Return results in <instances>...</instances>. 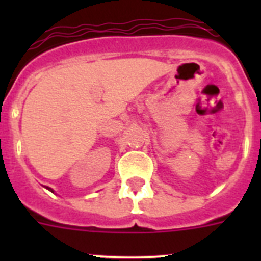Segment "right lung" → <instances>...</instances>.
Here are the masks:
<instances>
[{
    "label": "right lung",
    "mask_w": 261,
    "mask_h": 261,
    "mask_svg": "<svg viewBox=\"0 0 261 261\" xmlns=\"http://www.w3.org/2000/svg\"><path fill=\"white\" fill-rule=\"evenodd\" d=\"M48 190H49V191H50V192H53V191H52V190H50V188H48Z\"/></svg>",
    "instance_id": "add662e5"
}]
</instances>
